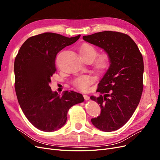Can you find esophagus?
Here are the masks:
<instances>
[{
	"mask_svg": "<svg viewBox=\"0 0 160 160\" xmlns=\"http://www.w3.org/2000/svg\"><path fill=\"white\" fill-rule=\"evenodd\" d=\"M83 98L85 99V100H89V97L87 95H83Z\"/></svg>",
	"mask_w": 160,
	"mask_h": 160,
	"instance_id": "1",
	"label": "esophagus"
}]
</instances>
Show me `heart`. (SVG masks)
Returning <instances> with one entry per match:
<instances>
[{
  "instance_id": "obj_1",
  "label": "heart",
  "mask_w": 160,
  "mask_h": 160,
  "mask_svg": "<svg viewBox=\"0 0 160 160\" xmlns=\"http://www.w3.org/2000/svg\"><path fill=\"white\" fill-rule=\"evenodd\" d=\"M80 54L83 59H91L93 61L98 55V52L94 47L89 44H84L80 48ZM108 57L105 55H103L98 58L96 66L99 70H103L108 67ZM93 81V77L91 76L83 75L76 79L74 81V85L79 89L86 91Z\"/></svg>"
}]
</instances>
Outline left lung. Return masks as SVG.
Returning <instances> with one entry per match:
<instances>
[{
  "instance_id": "8db88e82",
  "label": "left lung",
  "mask_w": 160,
  "mask_h": 160,
  "mask_svg": "<svg viewBox=\"0 0 160 160\" xmlns=\"http://www.w3.org/2000/svg\"><path fill=\"white\" fill-rule=\"evenodd\" d=\"M83 39L103 49L110 65L98 84L101 95L91 99L98 103L101 113L91 119L103 132L115 131L128 122L136 109L143 91V60L137 45L125 34L103 31Z\"/></svg>"
}]
</instances>
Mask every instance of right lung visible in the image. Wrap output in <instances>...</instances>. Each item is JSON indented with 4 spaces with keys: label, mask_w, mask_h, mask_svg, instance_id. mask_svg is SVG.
Masks as SVG:
<instances>
[{
    "label": "right lung",
    "mask_w": 160,
    "mask_h": 160,
    "mask_svg": "<svg viewBox=\"0 0 160 160\" xmlns=\"http://www.w3.org/2000/svg\"><path fill=\"white\" fill-rule=\"evenodd\" d=\"M44 32L28 38L14 60L16 94L27 119L38 129L55 132L65 124L69 109L83 102L81 93L65 91L60 95L51 90V77L56 72L57 54L80 37Z\"/></svg>",
    "instance_id": "obj_1"
}]
</instances>
